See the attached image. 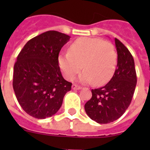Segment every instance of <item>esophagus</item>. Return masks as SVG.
I'll return each mask as SVG.
<instances>
[{"label":"esophagus","mask_w":150,"mask_h":150,"mask_svg":"<svg viewBox=\"0 0 150 150\" xmlns=\"http://www.w3.org/2000/svg\"><path fill=\"white\" fill-rule=\"evenodd\" d=\"M72 88L74 90H75V89L79 90V89H81L82 87L79 86H78V85H76V84H73L72 85Z\"/></svg>","instance_id":"obj_1"}]
</instances>
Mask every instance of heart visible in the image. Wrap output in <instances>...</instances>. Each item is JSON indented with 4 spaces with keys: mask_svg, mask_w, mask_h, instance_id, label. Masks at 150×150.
Here are the masks:
<instances>
[{
    "mask_svg": "<svg viewBox=\"0 0 150 150\" xmlns=\"http://www.w3.org/2000/svg\"><path fill=\"white\" fill-rule=\"evenodd\" d=\"M59 64L64 76L71 80L80 71V83L88 84L93 82L101 86L109 81L116 70L117 52L110 42L99 38H81L71 43L68 53L59 57Z\"/></svg>",
    "mask_w": 150,
    "mask_h": 150,
    "instance_id": "obj_1",
    "label": "heart"
}]
</instances>
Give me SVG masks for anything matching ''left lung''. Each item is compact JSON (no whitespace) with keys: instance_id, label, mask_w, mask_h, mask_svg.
<instances>
[{"instance_id":"left-lung-1","label":"left lung","mask_w":150,"mask_h":150,"mask_svg":"<svg viewBox=\"0 0 150 150\" xmlns=\"http://www.w3.org/2000/svg\"><path fill=\"white\" fill-rule=\"evenodd\" d=\"M117 66L109 83L91 89L92 97L85 104L91 120L100 124L112 122L121 117L129 107L137 84L134 61L129 50L115 38Z\"/></svg>"}]
</instances>
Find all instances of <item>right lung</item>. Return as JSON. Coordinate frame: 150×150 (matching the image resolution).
<instances>
[{
  "mask_svg": "<svg viewBox=\"0 0 150 150\" xmlns=\"http://www.w3.org/2000/svg\"><path fill=\"white\" fill-rule=\"evenodd\" d=\"M71 37L49 30L28 41L14 64L13 86L17 100L28 114L46 119L60 109L72 83L64 79L59 54Z\"/></svg>",
  "mask_w": 150,
  "mask_h": 150,
  "instance_id": "add662e5",
  "label": "right lung"
}]
</instances>
